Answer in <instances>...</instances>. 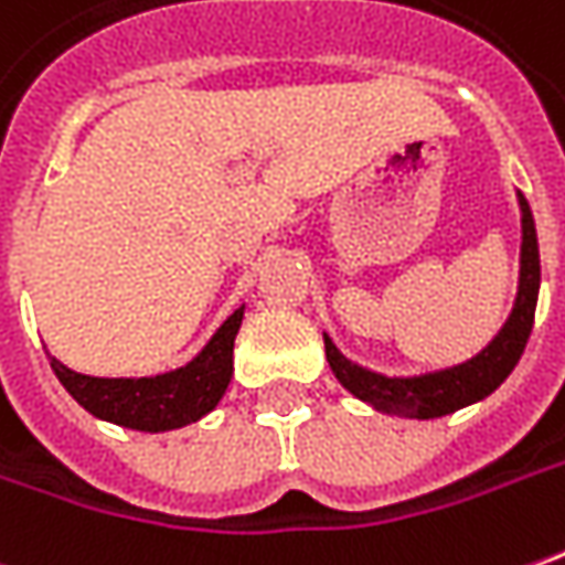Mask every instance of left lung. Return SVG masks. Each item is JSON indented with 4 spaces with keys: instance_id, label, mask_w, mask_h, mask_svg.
I'll return each mask as SVG.
<instances>
[{
    "instance_id": "1",
    "label": "left lung",
    "mask_w": 565,
    "mask_h": 565,
    "mask_svg": "<svg viewBox=\"0 0 565 565\" xmlns=\"http://www.w3.org/2000/svg\"><path fill=\"white\" fill-rule=\"evenodd\" d=\"M520 199V214H523V244H520V287H516L514 309L499 330V337L489 342L477 358L465 361L449 370L425 373V376H382L366 366L351 364L345 354H339L333 339L323 337L327 361L337 373L342 388H349L358 401H364L379 413L406 416V419H437L456 413L461 406L477 404L487 394H492L520 361L526 349V339L535 321V302H539V281H542V266H539V238H535V220L523 192Z\"/></svg>"
}]
</instances>
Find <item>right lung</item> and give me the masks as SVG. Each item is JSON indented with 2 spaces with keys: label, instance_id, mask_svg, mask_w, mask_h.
Returning <instances> with one entry per match:
<instances>
[{
  "label": "right lung",
  "instance_id": "right-lung-1",
  "mask_svg": "<svg viewBox=\"0 0 565 565\" xmlns=\"http://www.w3.org/2000/svg\"><path fill=\"white\" fill-rule=\"evenodd\" d=\"M244 306L228 315L214 339L186 366L143 379H100L76 373L51 358L61 385L90 416L134 431H173L207 416L226 394L232 379V349L242 327Z\"/></svg>",
  "mask_w": 565,
  "mask_h": 565
}]
</instances>
